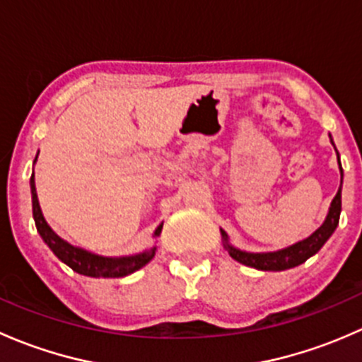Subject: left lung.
I'll use <instances>...</instances> for the list:
<instances>
[{
  "label": "left lung",
  "instance_id": "1",
  "mask_svg": "<svg viewBox=\"0 0 362 362\" xmlns=\"http://www.w3.org/2000/svg\"><path fill=\"white\" fill-rule=\"evenodd\" d=\"M331 138V134H329ZM331 144L334 147V141L331 138ZM337 151V147H334ZM338 156V166H339V177H341V182H339V189L337 192V196L331 202L329 210H327L326 218L320 224L319 229L312 233L310 236H306L305 240H299V242L293 243V245L286 247V249L280 250H273V252H249V250H242L238 247L231 245L229 242V236L224 229H221L222 235V243H224V249L229 252L235 261L242 262V264L250 266V268L261 269V272H284V269H291L296 268V266L303 264L306 259H310L312 255H315L317 252L324 247V243L331 238V235L337 229L338 221H339V214H341V184H343V170H341V163H339V154L337 151Z\"/></svg>",
  "mask_w": 362,
  "mask_h": 362
}]
</instances>
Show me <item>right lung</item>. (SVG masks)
<instances>
[{
    "instance_id": "obj_1",
    "label": "right lung",
    "mask_w": 362,
    "mask_h": 362,
    "mask_svg": "<svg viewBox=\"0 0 362 362\" xmlns=\"http://www.w3.org/2000/svg\"><path fill=\"white\" fill-rule=\"evenodd\" d=\"M36 159H38V154H36L35 163ZM29 185H31L33 198V218H35L40 236L47 243V247L56 254V257L69 266L73 272L80 273V275L93 276V279H120V276L131 275V273L144 268L156 255V250H158L156 245L151 247V249H145L144 252H138V254L120 255V257H108V255L94 254V252L82 249V247L71 245L66 240L61 238L59 235H56V231L47 224L45 217L42 214V208H40L38 194H36L35 173L31 175ZM160 231H163V224L156 228L154 238H158Z\"/></svg>"
}]
</instances>
